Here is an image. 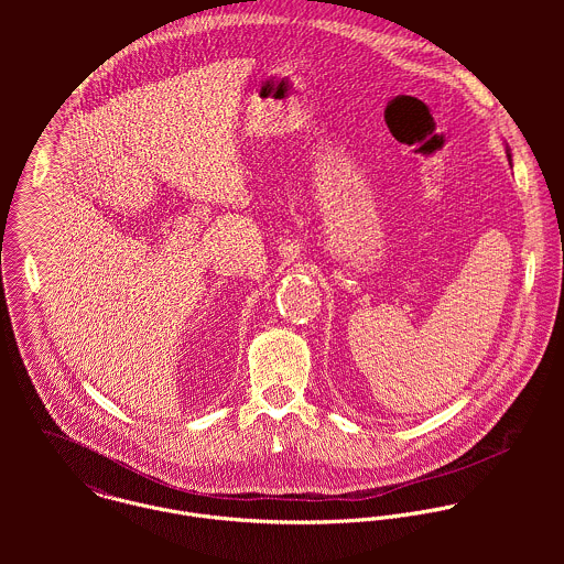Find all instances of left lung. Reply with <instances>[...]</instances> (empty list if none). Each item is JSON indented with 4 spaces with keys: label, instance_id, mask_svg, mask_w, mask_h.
<instances>
[{
    "label": "left lung",
    "instance_id": "8db88e82",
    "mask_svg": "<svg viewBox=\"0 0 564 564\" xmlns=\"http://www.w3.org/2000/svg\"><path fill=\"white\" fill-rule=\"evenodd\" d=\"M508 154V161H510V152H506Z\"/></svg>",
    "mask_w": 564,
    "mask_h": 564
}]
</instances>
